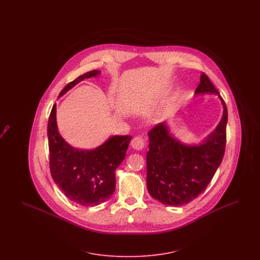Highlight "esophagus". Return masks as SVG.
<instances>
[{
    "mask_svg": "<svg viewBox=\"0 0 260 260\" xmlns=\"http://www.w3.org/2000/svg\"><path fill=\"white\" fill-rule=\"evenodd\" d=\"M131 145L133 146V148L136 149V150H141L144 147V140H143V138H141L139 136H136L132 139Z\"/></svg>",
    "mask_w": 260,
    "mask_h": 260,
    "instance_id": "esophagus-1",
    "label": "esophagus"
}]
</instances>
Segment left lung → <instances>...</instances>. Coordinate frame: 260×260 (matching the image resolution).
<instances>
[{
    "label": "left lung",
    "instance_id": "left-lung-1",
    "mask_svg": "<svg viewBox=\"0 0 260 260\" xmlns=\"http://www.w3.org/2000/svg\"><path fill=\"white\" fill-rule=\"evenodd\" d=\"M196 93H216L205 73L201 75ZM223 116L219 124L203 144L186 146L169 135L164 123L148 132L147 188L150 195L168 206H182L199 197L210 184L222 161L226 146L227 107L222 98Z\"/></svg>",
    "mask_w": 260,
    "mask_h": 260
}]
</instances>
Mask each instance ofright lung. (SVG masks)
Listing matches in <instances>:
<instances>
[{"mask_svg":"<svg viewBox=\"0 0 260 260\" xmlns=\"http://www.w3.org/2000/svg\"><path fill=\"white\" fill-rule=\"evenodd\" d=\"M99 70L88 71L66 85L64 94L79 82L96 77ZM56 105L52 106L48 122L50 174L64 195L75 204L93 207L110 198L116 188V169L124 161L131 136H116L94 150L71 147L59 135L56 125Z\"/></svg>","mask_w":260,"mask_h":260,"instance_id":"add662e5","label":"right lung"}]
</instances>
